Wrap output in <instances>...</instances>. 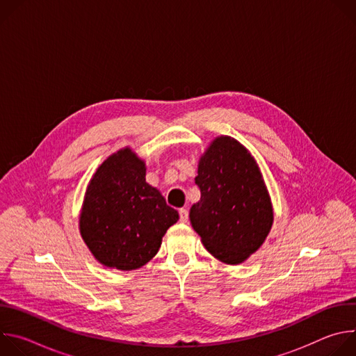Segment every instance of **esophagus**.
<instances>
[{
  "label": "esophagus",
  "instance_id": "esophagus-1",
  "mask_svg": "<svg viewBox=\"0 0 356 356\" xmlns=\"http://www.w3.org/2000/svg\"><path fill=\"white\" fill-rule=\"evenodd\" d=\"M179 214H180V221L181 222H187L188 220V211L186 209H180L179 210Z\"/></svg>",
  "mask_w": 356,
  "mask_h": 356
}]
</instances>
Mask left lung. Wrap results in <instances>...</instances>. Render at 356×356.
<instances>
[{
	"mask_svg": "<svg viewBox=\"0 0 356 356\" xmlns=\"http://www.w3.org/2000/svg\"><path fill=\"white\" fill-rule=\"evenodd\" d=\"M195 184L201 197L190 209V222L202 245L227 265L245 262L273 225L258 162L235 138L217 136L198 161Z\"/></svg>",
	"mask_w": 356,
	"mask_h": 356,
	"instance_id": "1",
	"label": "left lung"
}]
</instances>
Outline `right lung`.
I'll list each match as a JSON object with an SVG mask.
<instances>
[{"mask_svg": "<svg viewBox=\"0 0 356 356\" xmlns=\"http://www.w3.org/2000/svg\"><path fill=\"white\" fill-rule=\"evenodd\" d=\"M146 165L127 146L90 179L79 217L80 235L103 266L135 270L154 258L179 213L146 183Z\"/></svg>", "mask_w": 356, "mask_h": 356, "instance_id": "obj_1", "label": "right lung"}]
</instances>
